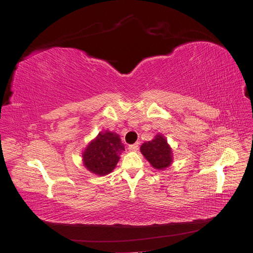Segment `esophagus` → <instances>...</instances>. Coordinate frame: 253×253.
Masks as SVG:
<instances>
[{"instance_id":"1","label":"esophagus","mask_w":253,"mask_h":253,"mask_svg":"<svg viewBox=\"0 0 253 253\" xmlns=\"http://www.w3.org/2000/svg\"><path fill=\"white\" fill-rule=\"evenodd\" d=\"M128 151L129 152H135V151H137L138 150V143H135V144H131V145H128Z\"/></svg>"}]
</instances>
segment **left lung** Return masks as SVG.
I'll use <instances>...</instances> for the list:
<instances>
[{
  "mask_svg": "<svg viewBox=\"0 0 253 253\" xmlns=\"http://www.w3.org/2000/svg\"><path fill=\"white\" fill-rule=\"evenodd\" d=\"M140 152L152 167L157 170H165L172 164V149L162 134L156 135L155 138L151 141L142 143Z\"/></svg>",
  "mask_w": 253,
  "mask_h": 253,
  "instance_id": "1",
  "label": "left lung"
}]
</instances>
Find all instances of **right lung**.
<instances>
[{
	"label": "right lung",
	"instance_id": "obj_1",
	"mask_svg": "<svg viewBox=\"0 0 253 253\" xmlns=\"http://www.w3.org/2000/svg\"><path fill=\"white\" fill-rule=\"evenodd\" d=\"M124 151L125 145L118 134L100 132L82 153L84 167L94 174L106 175L115 169Z\"/></svg>",
	"mask_w": 253,
	"mask_h": 253
}]
</instances>
